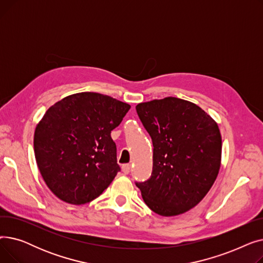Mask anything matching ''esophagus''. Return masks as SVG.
<instances>
[{"instance_id":"esophagus-1","label":"esophagus","mask_w":263,"mask_h":263,"mask_svg":"<svg viewBox=\"0 0 263 263\" xmlns=\"http://www.w3.org/2000/svg\"><path fill=\"white\" fill-rule=\"evenodd\" d=\"M121 170H122L123 174L128 175L130 173V171H131V165L130 164H123L122 166H121Z\"/></svg>"}]
</instances>
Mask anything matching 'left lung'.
Returning a JSON list of instances; mask_svg holds the SVG:
<instances>
[{
	"mask_svg": "<svg viewBox=\"0 0 263 263\" xmlns=\"http://www.w3.org/2000/svg\"><path fill=\"white\" fill-rule=\"evenodd\" d=\"M136 112L154 145L153 173L135 182L145 203L162 216L194 208L220 167L217 123L198 105L175 97L140 103Z\"/></svg>",
	"mask_w": 263,
	"mask_h": 263,
	"instance_id": "left-lung-1",
	"label": "left lung"
}]
</instances>
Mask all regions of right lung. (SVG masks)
I'll use <instances>...</instances> for the list:
<instances>
[{
  "label": "right lung",
  "instance_id": "obj_1",
  "mask_svg": "<svg viewBox=\"0 0 263 263\" xmlns=\"http://www.w3.org/2000/svg\"><path fill=\"white\" fill-rule=\"evenodd\" d=\"M130 105L98 92L68 96L37 124L34 151L39 172L61 200L84 204L102 194L120 172L110 131Z\"/></svg>",
  "mask_w": 263,
  "mask_h": 263
}]
</instances>
